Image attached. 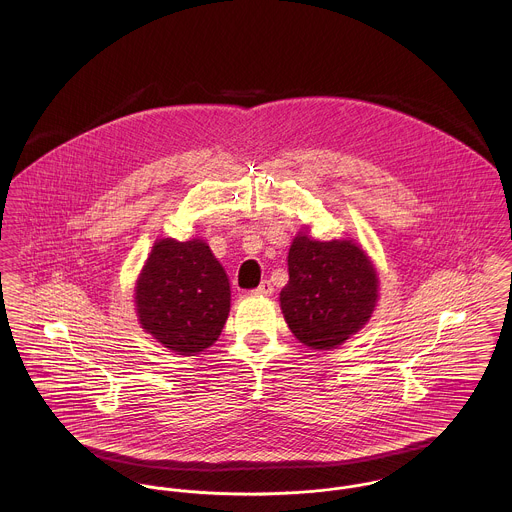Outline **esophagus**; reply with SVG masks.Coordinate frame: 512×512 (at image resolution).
Wrapping results in <instances>:
<instances>
[{"label":"esophagus","mask_w":512,"mask_h":512,"mask_svg":"<svg viewBox=\"0 0 512 512\" xmlns=\"http://www.w3.org/2000/svg\"><path fill=\"white\" fill-rule=\"evenodd\" d=\"M256 295H272L274 293V286L270 284V280H264L256 290H254Z\"/></svg>","instance_id":"obj_1"}]
</instances>
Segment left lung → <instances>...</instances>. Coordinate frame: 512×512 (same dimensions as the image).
Segmentation results:
<instances>
[{
  "label": "left lung",
  "mask_w": 512,
  "mask_h": 512,
  "mask_svg": "<svg viewBox=\"0 0 512 512\" xmlns=\"http://www.w3.org/2000/svg\"><path fill=\"white\" fill-rule=\"evenodd\" d=\"M290 282L280 305L293 335L307 347L327 351L363 329L378 301V276L365 250L353 240L293 238Z\"/></svg>",
  "instance_id": "1"
}]
</instances>
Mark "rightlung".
I'll list each match as a JSON object with an SVG mask.
<instances>
[{"instance_id":"right-lung-1","label":"right lung","mask_w":512,"mask_h":512,"mask_svg":"<svg viewBox=\"0 0 512 512\" xmlns=\"http://www.w3.org/2000/svg\"><path fill=\"white\" fill-rule=\"evenodd\" d=\"M142 327L177 355L209 349L230 311V284L207 242L157 240L136 282Z\"/></svg>"}]
</instances>
